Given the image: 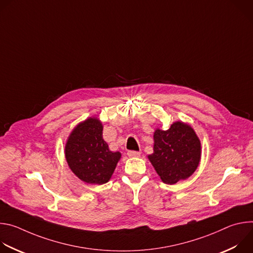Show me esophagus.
I'll return each instance as SVG.
<instances>
[{
    "label": "esophagus",
    "mask_w": 253,
    "mask_h": 253,
    "mask_svg": "<svg viewBox=\"0 0 253 253\" xmlns=\"http://www.w3.org/2000/svg\"><path fill=\"white\" fill-rule=\"evenodd\" d=\"M127 155H128L129 157H139V156H140V152H138V151H133V150H129V151L127 152Z\"/></svg>",
    "instance_id": "obj_1"
}]
</instances>
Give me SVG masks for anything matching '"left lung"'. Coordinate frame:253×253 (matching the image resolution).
<instances>
[{
    "label": "left lung",
    "mask_w": 253,
    "mask_h": 253,
    "mask_svg": "<svg viewBox=\"0 0 253 253\" xmlns=\"http://www.w3.org/2000/svg\"><path fill=\"white\" fill-rule=\"evenodd\" d=\"M154 153L148 158L166 184H175L191 176L201 156L200 141L191 126L175 122L166 131L154 133Z\"/></svg>",
    "instance_id": "obj_1"
}]
</instances>
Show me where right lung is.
Here are the masks:
<instances>
[{"label": "right lung", "mask_w": 253, "mask_h": 253, "mask_svg": "<svg viewBox=\"0 0 253 253\" xmlns=\"http://www.w3.org/2000/svg\"><path fill=\"white\" fill-rule=\"evenodd\" d=\"M103 126L96 118L80 123L70 134L65 147L66 160L74 174L90 184L109 181L121 157L103 139Z\"/></svg>", "instance_id": "obj_1"}]
</instances>
